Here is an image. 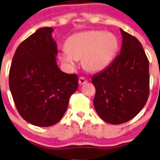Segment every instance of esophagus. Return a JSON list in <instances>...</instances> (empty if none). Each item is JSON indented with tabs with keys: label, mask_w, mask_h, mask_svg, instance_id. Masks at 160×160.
Segmentation results:
<instances>
[{
	"label": "esophagus",
	"mask_w": 160,
	"mask_h": 160,
	"mask_svg": "<svg viewBox=\"0 0 160 160\" xmlns=\"http://www.w3.org/2000/svg\"><path fill=\"white\" fill-rule=\"evenodd\" d=\"M87 82V79H86L85 78H83V77L79 78L78 83L80 84V85H83V84H85V83Z\"/></svg>",
	"instance_id": "1"
}]
</instances>
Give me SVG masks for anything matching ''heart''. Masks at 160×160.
Instances as JSON below:
<instances>
[{
	"mask_svg": "<svg viewBox=\"0 0 160 160\" xmlns=\"http://www.w3.org/2000/svg\"><path fill=\"white\" fill-rule=\"evenodd\" d=\"M118 47L117 37L101 31H88L73 35L67 39L66 49L60 53V59L70 67L82 58V65L91 72L103 69L111 63Z\"/></svg>",
	"mask_w": 160,
	"mask_h": 160,
	"instance_id": "obj_1",
	"label": "heart"
}]
</instances>
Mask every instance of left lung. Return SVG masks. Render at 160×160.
<instances>
[{
    "mask_svg": "<svg viewBox=\"0 0 160 160\" xmlns=\"http://www.w3.org/2000/svg\"><path fill=\"white\" fill-rule=\"evenodd\" d=\"M122 47L108 66L91 78L94 106L101 119L119 125L133 119L145 106L150 91L149 61L142 43L121 29Z\"/></svg>",
    "mask_w": 160,
    "mask_h": 160,
    "instance_id": "8db88e82",
    "label": "left lung"
}]
</instances>
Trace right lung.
I'll return each mask as SVG.
<instances>
[{
  "label": "right lung",
  "instance_id": "obj_1",
  "mask_svg": "<svg viewBox=\"0 0 160 160\" xmlns=\"http://www.w3.org/2000/svg\"><path fill=\"white\" fill-rule=\"evenodd\" d=\"M52 32V27H43L22 41L9 69V89L18 112L39 127L52 126L63 117L78 87L77 74L57 67L58 52Z\"/></svg>",
  "mask_w": 160,
  "mask_h": 160
}]
</instances>
